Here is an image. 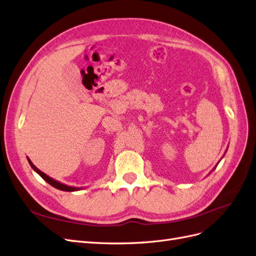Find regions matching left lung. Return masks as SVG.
<instances>
[{"mask_svg":"<svg viewBox=\"0 0 256 256\" xmlns=\"http://www.w3.org/2000/svg\"><path fill=\"white\" fill-rule=\"evenodd\" d=\"M214 168H216V167H214Z\"/></svg>","mask_w":256,"mask_h":256,"instance_id":"obj_1","label":"left lung"}]
</instances>
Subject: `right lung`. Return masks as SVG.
<instances>
[{"instance_id":"right-lung-1","label":"right lung","mask_w":256,"mask_h":256,"mask_svg":"<svg viewBox=\"0 0 256 256\" xmlns=\"http://www.w3.org/2000/svg\"><path fill=\"white\" fill-rule=\"evenodd\" d=\"M28 164L31 165V167H32L34 172H38L44 180H45L46 182H48V184H49L50 186H52L54 188H58V190H61V191H65V192H74V191H79V190H82V188H76V186H66V184H61V182L56 181V180L52 179L51 177H49L48 174H46L45 172H42V170H40L38 168V167H36V166L31 162V160L28 158Z\"/></svg>"}]
</instances>
